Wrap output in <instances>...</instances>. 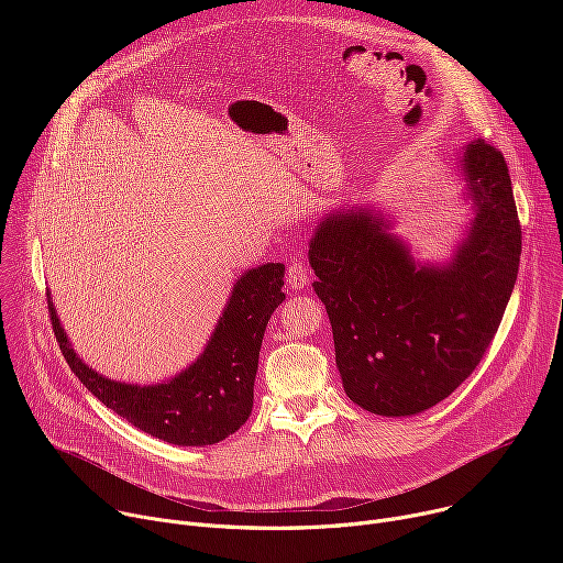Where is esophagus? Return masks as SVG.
I'll use <instances>...</instances> for the list:
<instances>
[{"mask_svg":"<svg viewBox=\"0 0 563 563\" xmlns=\"http://www.w3.org/2000/svg\"><path fill=\"white\" fill-rule=\"evenodd\" d=\"M309 280H311V272L300 261H296L287 267V285L291 291L305 289L309 285Z\"/></svg>","mask_w":563,"mask_h":563,"instance_id":"1","label":"esophagus"}]
</instances>
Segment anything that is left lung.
I'll list each match as a JSON object with an SVG mask.
<instances>
[{"label":"left lung","mask_w":563,"mask_h":563,"mask_svg":"<svg viewBox=\"0 0 563 563\" xmlns=\"http://www.w3.org/2000/svg\"><path fill=\"white\" fill-rule=\"evenodd\" d=\"M470 218L445 261H421L396 218L343 205L309 238L345 394L378 417H412L450 396L478 365L512 296L521 227L508 165L484 140L456 148Z\"/></svg>","instance_id":"obj_1"}]
</instances>
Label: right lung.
Listing matches in <instances>:
<instances>
[{"mask_svg":"<svg viewBox=\"0 0 563 563\" xmlns=\"http://www.w3.org/2000/svg\"><path fill=\"white\" fill-rule=\"evenodd\" d=\"M285 265L265 263L238 276L200 356L159 383L113 380L73 350L48 294L51 323L70 372L118 417L174 445H213L252 415L263 336L285 300Z\"/></svg>","mask_w":563,"mask_h":563,"instance_id":"right-lung-1","label":"right lung"}]
</instances>
